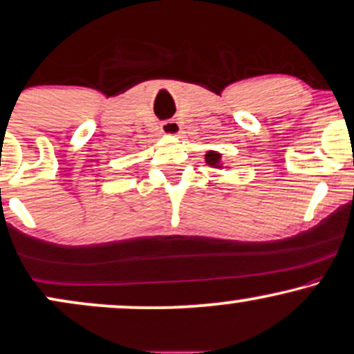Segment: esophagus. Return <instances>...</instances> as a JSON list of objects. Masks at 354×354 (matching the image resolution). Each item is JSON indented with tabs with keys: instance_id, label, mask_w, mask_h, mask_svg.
<instances>
[{
	"instance_id": "1",
	"label": "esophagus",
	"mask_w": 354,
	"mask_h": 354,
	"mask_svg": "<svg viewBox=\"0 0 354 354\" xmlns=\"http://www.w3.org/2000/svg\"><path fill=\"white\" fill-rule=\"evenodd\" d=\"M162 132L167 133V136H178V133L181 132V127H180V124H178L174 119L163 120V122H162Z\"/></svg>"
}]
</instances>
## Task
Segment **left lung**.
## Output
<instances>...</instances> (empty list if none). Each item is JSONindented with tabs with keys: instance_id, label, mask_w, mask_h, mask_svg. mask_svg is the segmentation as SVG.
I'll return each mask as SVG.
<instances>
[{
	"instance_id": "1",
	"label": "left lung",
	"mask_w": 354,
	"mask_h": 354,
	"mask_svg": "<svg viewBox=\"0 0 354 354\" xmlns=\"http://www.w3.org/2000/svg\"><path fill=\"white\" fill-rule=\"evenodd\" d=\"M205 162H207L210 167H218V162H221V153H216V151H207V155H205Z\"/></svg>"
}]
</instances>
